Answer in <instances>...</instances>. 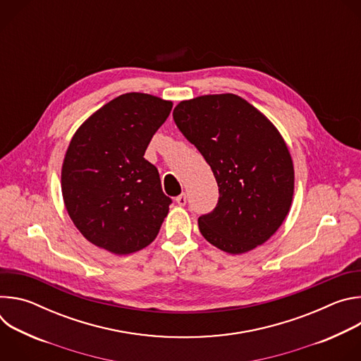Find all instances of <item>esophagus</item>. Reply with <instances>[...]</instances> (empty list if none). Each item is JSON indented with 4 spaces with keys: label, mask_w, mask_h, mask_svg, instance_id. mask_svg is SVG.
Instances as JSON below:
<instances>
[{
    "label": "esophagus",
    "mask_w": 361,
    "mask_h": 361,
    "mask_svg": "<svg viewBox=\"0 0 361 361\" xmlns=\"http://www.w3.org/2000/svg\"><path fill=\"white\" fill-rule=\"evenodd\" d=\"M176 201H177L178 205H185V204H187V195L183 192V194H180V195L176 198Z\"/></svg>",
    "instance_id": "1"
}]
</instances>
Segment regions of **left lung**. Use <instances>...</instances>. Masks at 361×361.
Here are the masks:
<instances>
[{"instance_id": "1", "label": "left lung", "mask_w": 361, "mask_h": 361, "mask_svg": "<svg viewBox=\"0 0 361 361\" xmlns=\"http://www.w3.org/2000/svg\"><path fill=\"white\" fill-rule=\"evenodd\" d=\"M173 118L219 185L216 209L198 219L202 237L230 254L266 243L288 214L294 192L293 160L279 130L235 94L181 101Z\"/></svg>"}]
</instances>
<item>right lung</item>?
Here are the masks:
<instances>
[{
	"label": "right lung",
	"instance_id": "add662e5",
	"mask_svg": "<svg viewBox=\"0 0 361 361\" xmlns=\"http://www.w3.org/2000/svg\"><path fill=\"white\" fill-rule=\"evenodd\" d=\"M171 109V101L127 92L97 110L71 138L63 198L74 226L94 245L126 255L157 237L171 198L144 152Z\"/></svg>",
	"mask_w": 361,
	"mask_h": 361
}]
</instances>
